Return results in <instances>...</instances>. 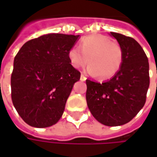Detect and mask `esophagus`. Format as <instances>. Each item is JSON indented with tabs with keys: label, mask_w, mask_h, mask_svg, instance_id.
<instances>
[{
	"label": "esophagus",
	"mask_w": 157,
	"mask_h": 157,
	"mask_svg": "<svg viewBox=\"0 0 157 157\" xmlns=\"http://www.w3.org/2000/svg\"><path fill=\"white\" fill-rule=\"evenodd\" d=\"M81 81H82V82H85L86 80V77L85 75H83V74H82V75H81Z\"/></svg>",
	"instance_id": "esophagus-1"
}]
</instances>
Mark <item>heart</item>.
<instances>
[{
    "label": "heart",
    "instance_id": "obj_1",
    "mask_svg": "<svg viewBox=\"0 0 157 157\" xmlns=\"http://www.w3.org/2000/svg\"><path fill=\"white\" fill-rule=\"evenodd\" d=\"M71 65L75 69L84 67L89 61L86 71L98 75L101 80H109L118 73L124 62V50L117 42L106 36L89 35L82 38L79 48L72 47L68 51Z\"/></svg>",
    "mask_w": 157,
    "mask_h": 157
}]
</instances>
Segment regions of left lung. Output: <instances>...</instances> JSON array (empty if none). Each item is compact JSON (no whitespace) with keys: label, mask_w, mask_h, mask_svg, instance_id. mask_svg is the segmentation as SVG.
I'll return each instance as SVG.
<instances>
[{"label":"left lung","mask_w":157,"mask_h":157,"mask_svg":"<svg viewBox=\"0 0 157 157\" xmlns=\"http://www.w3.org/2000/svg\"><path fill=\"white\" fill-rule=\"evenodd\" d=\"M124 50L120 71L102 83L86 80V98L92 116L102 124L119 126L135 118L144 107L150 85L148 58L136 40L110 32Z\"/></svg>","instance_id":"obj_1"}]
</instances>
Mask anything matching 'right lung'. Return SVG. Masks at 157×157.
Wrapping results in <instances>:
<instances>
[{
    "mask_svg": "<svg viewBox=\"0 0 157 157\" xmlns=\"http://www.w3.org/2000/svg\"><path fill=\"white\" fill-rule=\"evenodd\" d=\"M79 35L48 33L26 42L14 58L12 103L23 121L36 128L55 124L81 73L68 51Z\"/></svg>",
    "mask_w": 157,
    "mask_h": 157,
    "instance_id": "1",
    "label": "right lung"
}]
</instances>
